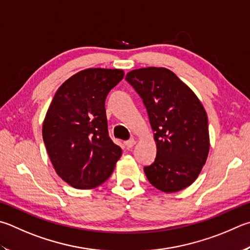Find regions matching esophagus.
Masks as SVG:
<instances>
[{"instance_id": "esophagus-1", "label": "esophagus", "mask_w": 250, "mask_h": 250, "mask_svg": "<svg viewBox=\"0 0 250 250\" xmlns=\"http://www.w3.org/2000/svg\"><path fill=\"white\" fill-rule=\"evenodd\" d=\"M125 146L128 147V148H131L133 146V145L135 144V140L134 139H130V140H128V141H125Z\"/></svg>"}]
</instances>
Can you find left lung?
<instances>
[{"label":"left lung","instance_id":"1","mask_svg":"<svg viewBox=\"0 0 250 250\" xmlns=\"http://www.w3.org/2000/svg\"><path fill=\"white\" fill-rule=\"evenodd\" d=\"M125 80L143 99L154 131L156 157L144 167L148 181L166 193L189 187L198 178L210 149L208 116L201 102L165 67L133 70Z\"/></svg>","mask_w":250,"mask_h":250}]
</instances>
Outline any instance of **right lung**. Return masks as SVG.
Returning <instances> with one entry per match:
<instances>
[{
    "instance_id": "right-lung-1",
    "label": "right lung",
    "mask_w": 250,
    "mask_h": 250,
    "mask_svg": "<svg viewBox=\"0 0 250 250\" xmlns=\"http://www.w3.org/2000/svg\"><path fill=\"white\" fill-rule=\"evenodd\" d=\"M118 69H86L71 76L50 104L42 138L57 174L76 189L109 178L122 149L109 138L105 101L124 79Z\"/></svg>"
}]
</instances>
